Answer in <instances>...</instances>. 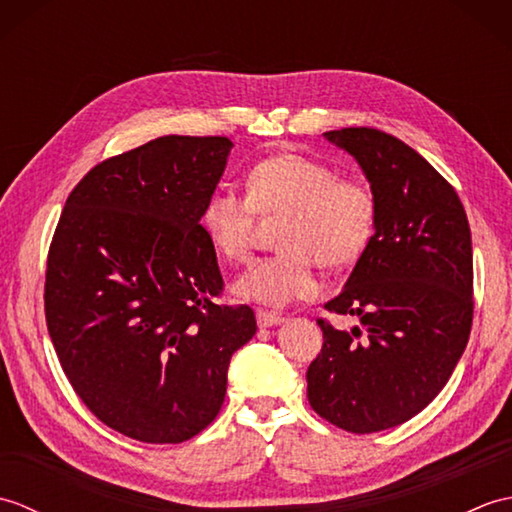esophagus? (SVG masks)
<instances>
[{
  "label": "esophagus",
  "instance_id": "34e87169",
  "mask_svg": "<svg viewBox=\"0 0 512 512\" xmlns=\"http://www.w3.org/2000/svg\"><path fill=\"white\" fill-rule=\"evenodd\" d=\"M284 323V317L277 312H268V310H259L257 312V325L259 328H273V325Z\"/></svg>",
  "mask_w": 512,
  "mask_h": 512
}]
</instances>
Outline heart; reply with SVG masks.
<instances>
[{
    "instance_id": "1",
    "label": "heart",
    "mask_w": 512,
    "mask_h": 512,
    "mask_svg": "<svg viewBox=\"0 0 512 512\" xmlns=\"http://www.w3.org/2000/svg\"><path fill=\"white\" fill-rule=\"evenodd\" d=\"M262 220H281V250L246 268L235 292L281 308L317 295V264L345 268L361 259L376 233L378 202L367 182L339 178L325 162L286 151L250 167L246 193L222 184L202 209L204 233L228 262H246Z\"/></svg>"
}]
</instances>
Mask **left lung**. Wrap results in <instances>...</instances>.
I'll list each match as a JSON object with an SVG mask.
<instances>
[{
    "label": "left lung",
    "mask_w": 512,
    "mask_h": 512,
    "mask_svg": "<svg viewBox=\"0 0 512 512\" xmlns=\"http://www.w3.org/2000/svg\"><path fill=\"white\" fill-rule=\"evenodd\" d=\"M325 138L372 184L378 222L339 297L325 303L363 328L323 330L308 400L323 420L374 433L411 420L447 385L473 323L471 228L458 193L418 151L374 127Z\"/></svg>",
    "instance_id": "1"
}]
</instances>
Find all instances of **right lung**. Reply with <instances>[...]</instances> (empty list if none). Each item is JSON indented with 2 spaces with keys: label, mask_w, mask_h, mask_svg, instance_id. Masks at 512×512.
Returning a JSON list of instances; mask_svg holds the SVG:
<instances>
[{
  "label": "right lung",
  "mask_w": 512,
  "mask_h": 512,
  "mask_svg": "<svg viewBox=\"0 0 512 512\" xmlns=\"http://www.w3.org/2000/svg\"><path fill=\"white\" fill-rule=\"evenodd\" d=\"M226 136H160L85 173L52 235L43 308L59 363L96 418L147 444L198 436L222 409L235 350L257 332L220 306L200 224Z\"/></svg>",
  "instance_id": "right-lung-1"
}]
</instances>
